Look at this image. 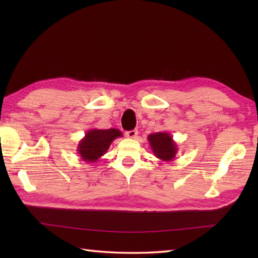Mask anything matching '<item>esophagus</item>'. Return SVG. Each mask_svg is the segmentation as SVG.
<instances>
[{
	"instance_id": "esophagus-1",
	"label": "esophagus",
	"mask_w": 258,
	"mask_h": 258,
	"mask_svg": "<svg viewBox=\"0 0 258 258\" xmlns=\"http://www.w3.org/2000/svg\"><path fill=\"white\" fill-rule=\"evenodd\" d=\"M138 134H139L138 130L127 131V132H126V138H128V139H136V138H138Z\"/></svg>"
}]
</instances>
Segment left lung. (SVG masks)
<instances>
[{
  "mask_svg": "<svg viewBox=\"0 0 258 258\" xmlns=\"http://www.w3.org/2000/svg\"><path fill=\"white\" fill-rule=\"evenodd\" d=\"M151 150L157 158L163 162H172L176 156L177 144L173 140V136L166 132H158L147 136Z\"/></svg>",
  "mask_w": 258,
  "mask_h": 258,
  "instance_id": "left-lung-1",
  "label": "left lung"
}]
</instances>
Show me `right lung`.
I'll list each match as a JSON object with an SVG mask.
<instances>
[{
    "instance_id": "obj_1",
    "label": "right lung",
    "mask_w": 258,
    "mask_h": 258,
    "mask_svg": "<svg viewBox=\"0 0 258 258\" xmlns=\"http://www.w3.org/2000/svg\"><path fill=\"white\" fill-rule=\"evenodd\" d=\"M122 132L117 128L89 130L84 138L80 141L78 145V154L82 161L95 163L107 152L112 142L115 139L122 138Z\"/></svg>"
}]
</instances>
